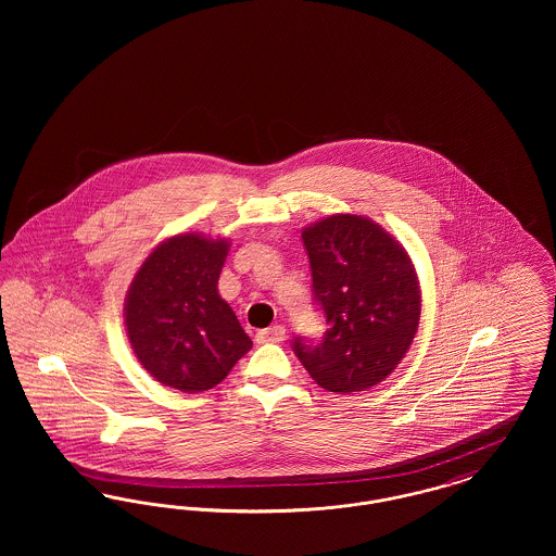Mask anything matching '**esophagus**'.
I'll list each match as a JSON object with an SVG mask.
<instances>
[{
	"instance_id": "1",
	"label": "esophagus",
	"mask_w": 556,
	"mask_h": 556,
	"mask_svg": "<svg viewBox=\"0 0 556 556\" xmlns=\"http://www.w3.org/2000/svg\"><path fill=\"white\" fill-rule=\"evenodd\" d=\"M283 340H286V327L283 325H273V327L256 333L258 344H281Z\"/></svg>"
}]
</instances>
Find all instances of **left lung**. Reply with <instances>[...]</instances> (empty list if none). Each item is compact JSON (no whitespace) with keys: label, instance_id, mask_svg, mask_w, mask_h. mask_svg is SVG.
<instances>
[{"label":"left lung","instance_id":"left-lung-1","mask_svg":"<svg viewBox=\"0 0 556 556\" xmlns=\"http://www.w3.org/2000/svg\"><path fill=\"white\" fill-rule=\"evenodd\" d=\"M313 291L327 331L318 344L295 338L293 352L327 392H365L396 369L421 318L417 270L381 225L331 214L302 229Z\"/></svg>","mask_w":556,"mask_h":556}]
</instances>
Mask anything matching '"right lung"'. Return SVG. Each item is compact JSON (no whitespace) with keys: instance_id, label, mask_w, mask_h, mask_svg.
Returning a JSON list of instances; mask_svg holds the SVG:
<instances>
[{"instance_id":"obj_1","label":"right lung","mask_w":556,"mask_h":556,"mask_svg":"<svg viewBox=\"0 0 556 556\" xmlns=\"http://www.w3.org/2000/svg\"><path fill=\"white\" fill-rule=\"evenodd\" d=\"M229 239L179 233L139 266L125 298V325L141 367L187 394L218 386L252 348L218 295Z\"/></svg>"}]
</instances>
